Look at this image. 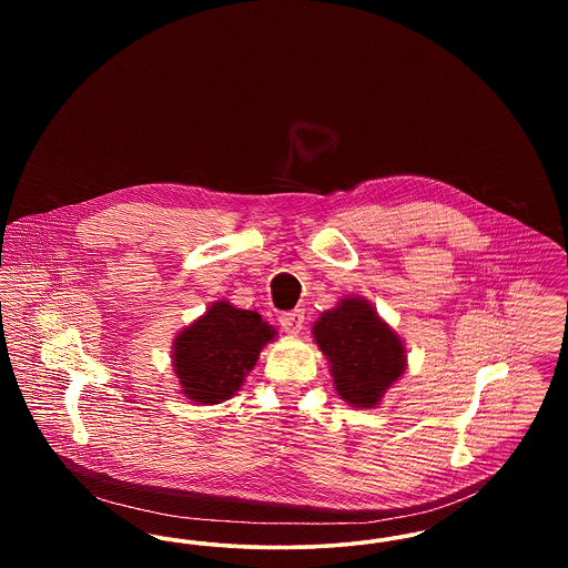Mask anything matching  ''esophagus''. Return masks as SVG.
I'll return each instance as SVG.
<instances>
[{"instance_id":"obj_1","label":"esophagus","mask_w":568,"mask_h":568,"mask_svg":"<svg viewBox=\"0 0 568 568\" xmlns=\"http://www.w3.org/2000/svg\"><path fill=\"white\" fill-rule=\"evenodd\" d=\"M278 324L283 325L285 332L290 334H297L302 327H304V311H287V313H281L278 315Z\"/></svg>"}]
</instances>
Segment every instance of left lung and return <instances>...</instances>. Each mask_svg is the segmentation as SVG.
Listing matches in <instances>:
<instances>
[{
    "instance_id": "obj_1",
    "label": "left lung",
    "mask_w": 568,
    "mask_h": 568,
    "mask_svg": "<svg viewBox=\"0 0 568 568\" xmlns=\"http://www.w3.org/2000/svg\"><path fill=\"white\" fill-rule=\"evenodd\" d=\"M313 334L332 364L338 396L349 405H377L385 389L405 373L403 341L378 320L366 300H343L320 317Z\"/></svg>"
}]
</instances>
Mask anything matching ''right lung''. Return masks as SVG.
I'll return each instance as SVG.
<instances>
[{
	"label": "right lung",
	"instance_id": "add662e5",
	"mask_svg": "<svg viewBox=\"0 0 568 568\" xmlns=\"http://www.w3.org/2000/svg\"><path fill=\"white\" fill-rule=\"evenodd\" d=\"M274 334L262 315L215 302L174 341L172 357L183 394L200 405L227 400Z\"/></svg>",
	"mask_w": 568,
	"mask_h": 568
}]
</instances>
